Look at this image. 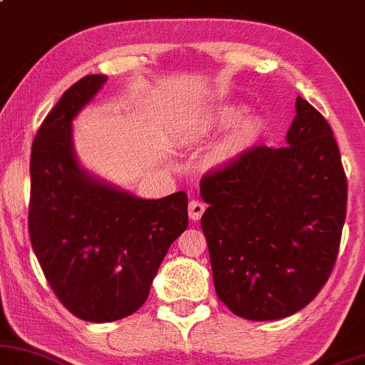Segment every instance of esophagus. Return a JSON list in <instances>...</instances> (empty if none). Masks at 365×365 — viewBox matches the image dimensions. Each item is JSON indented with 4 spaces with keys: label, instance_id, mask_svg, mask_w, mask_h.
I'll return each instance as SVG.
<instances>
[{
    "label": "esophagus",
    "instance_id": "obj_1",
    "mask_svg": "<svg viewBox=\"0 0 365 365\" xmlns=\"http://www.w3.org/2000/svg\"><path fill=\"white\" fill-rule=\"evenodd\" d=\"M205 212V205H203V202H200V200H191L190 205H187V214H190V219H193V221H198L200 217H202V214Z\"/></svg>",
    "mask_w": 365,
    "mask_h": 365
}]
</instances>
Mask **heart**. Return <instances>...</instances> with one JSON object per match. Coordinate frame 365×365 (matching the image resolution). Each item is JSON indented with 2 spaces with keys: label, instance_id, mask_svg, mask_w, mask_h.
Instances as JSON below:
<instances>
[{
  "label": "heart",
  "instance_id": "1",
  "mask_svg": "<svg viewBox=\"0 0 365 365\" xmlns=\"http://www.w3.org/2000/svg\"><path fill=\"white\" fill-rule=\"evenodd\" d=\"M244 111H245L244 106H237V104L221 106V108L214 109L212 113H209V115L205 116V120H203V123H205V127L209 128L231 127V125L237 123V121L242 118ZM259 128H261V120L257 118V116H247V118H244L240 123H238L237 130H235L231 140H233L235 144L247 143V140H250L257 134V132H259Z\"/></svg>",
  "mask_w": 365,
  "mask_h": 365
}]
</instances>
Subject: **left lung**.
Masks as SVG:
<instances>
[{
  "mask_svg": "<svg viewBox=\"0 0 365 365\" xmlns=\"http://www.w3.org/2000/svg\"><path fill=\"white\" fill-rule=\"evenodd\" d=\"M285 143L242 153L200 187L215 292L247 320L307 307L331 275L346 217L338 144L303 97Z\"/></svg>",
  "mask_w": 365,
  "mask_h": 365,
  "instance_id": "8db88e82",
  "label": "left lung"
}]
</instances>
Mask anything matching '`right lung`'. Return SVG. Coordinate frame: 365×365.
Returning a JSON list of instances; mask_svg holds the SVG:
<instances>
[{"mask_svg":"<svg viewBox=\"0 0 365 365\" xmlns=\"http://www.w3.org/2000/svg\"><path fill=\"white\" fill-rule=\"evenodd\" d=\"M106 81L88 74L66 90L31 151V245L61 303L96 324L143 307L168 247L187 228L184 191L140 198L78 162L73 120Z\"/></svg>","mask_w":365,"mask_h":365,"instance_id":"add662e5","label":"right lung"}]
</instances>
